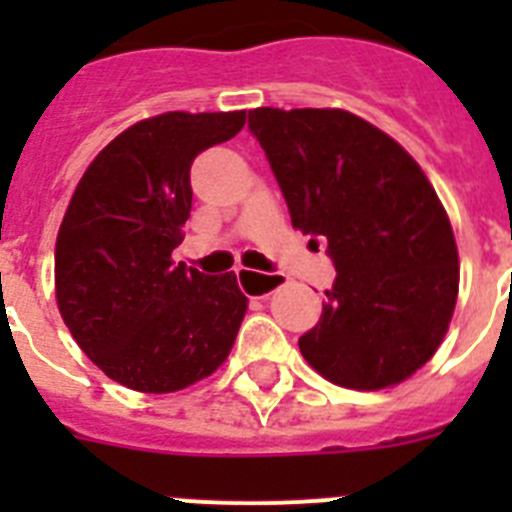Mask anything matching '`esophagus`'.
<instances>
[{
	"label": "esophagus",
	"mask_w": 512,
	"mask_h": 512,
	"mask_svg": "<svg viewBox=\"0 0 512 512\" xmlns=\"http://www.w3.org/2000/svg\"><path fill=\"white\" fill-rule=\"evenodd\" d=\"M235 277H238V287L251 297H269L274 289H279L284 284L282 274H261V271L253 269H238L235 271Z\"/></svg>",
	"instance_id": "obj_1"
}]
</instances>
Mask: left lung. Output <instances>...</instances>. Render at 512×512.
I'll use <instances>...</instances> for the list:
<instances>
[{
  "label": "left lung",
  "mask_w": 512,
  "mask_h": 512,
  "mask_svg": "<svg viewBox=\"0 0 512 512\" xmlns=\"http://www.w3.org/2000/svg\"><path fill=\"white\" fill-rule=\"evenodd\" d=\"M292 225L328 241L336 282L300 351L328 382L382 390L436 354L459 295L449 215L415 158L346 110L248 112ZM312 243V241H310Z\"/></svg>",
  "instance_id": "left-lung-1"
}]
</instances>
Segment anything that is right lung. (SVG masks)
<instances>
[{
  "label": "right lung",
  "mask_w": 512,
  "mask_h": 512,
  "mask_svg": "<svg viewBox=\"0 0 512 512\" xmlns=\"http://www.w3.org/2000/svg\"><path fill=\"white\" fill-rule=\"evenodd\" d=\"M246 112L135 122L84 171L56 241V300L81 351L130 390H184L228 359L248 300L235 274L174 264L192 210V161Z\"/></svg>",
  "instance_id": "obj_1"
}]
</instances>
